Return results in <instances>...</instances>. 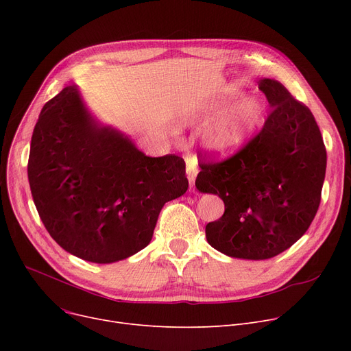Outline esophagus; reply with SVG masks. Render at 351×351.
Returning <instances> with one entry per match:
<instances>
[{"label":"esophagus","mask_w":351,"mask_h":351,"mask_svg":"<svg viewBox=\"0 0 351 351\" xmlns=\"http://www.w3.org/2000/svg\"><path fill=\"white\" fill-rule=\"evenodd\" d=\"M185 160H186V175L189 180V186L191 189H193L196 175H197V160L195 156H186Z\"/></svg>","instance_id":"esophagus-1"}]
</instances>
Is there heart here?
I'll return each instance as SVG.
<instances>
[{
    "instance_id": "obj_1",
    "label": "heart",
    "mask_w": 351,
    "mask_h": 351,
    "mask_svg": "<svg viewBox=\"0 0 351 351\" xmlns=\"http://www.w3.org/2000/svg\"><path fill=\"white\" fill-rule=\"evenodd\" d=\"M237 97L239 92H226L202 104L193 112L182 118L185 123H197L223 112L217 114V117L214 116L215 118L205 125L199 135L202 147L217 159L230 158L245 149L265 115V108L259 99L243 97L234 103Z\"/></svg>"
}]
</instances>
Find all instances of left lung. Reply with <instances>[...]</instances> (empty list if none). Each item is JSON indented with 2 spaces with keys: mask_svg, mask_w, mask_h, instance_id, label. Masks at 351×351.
Masks as SVG:
<instances>
[{
  "mask_svg": "<svg viewBox=\"0 0 351 351\" xmlns=\"http://www.w3.org/2000/svg\"><path fill=\"white\" fill-rule=\"evenodd\" d=\"M257 85L271 109L261 134L225 162H202L195 182L200 193L225 204L223 216L206 226L208 243L246 261L278 256L306 233L320 205L327 163L310 109L279 81L262 78Z\"/></svg>",
  "mask_w": 351,
  "mask_h": 351,
  "instance_id": "8db88e82",
  "label": "left lung"
}]
</instances>
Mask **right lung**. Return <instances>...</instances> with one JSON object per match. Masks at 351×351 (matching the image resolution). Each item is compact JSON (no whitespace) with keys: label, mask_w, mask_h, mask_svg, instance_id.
I'll use <instances>...</instances> for the list:
<instances>
[{"label":"right lung","mask_w":351,"mask_h":351,"mask_svg":"<svg viewBox=\"0 0 351 351\" xmlns=\"http://www.w3.org/2000/svg\"><path fill=\"white\" fill-rule=\"evenodd\" d=\"M28 180L53 241L101 265L149 245L163 205L188 191L185 160L146 156L126 134L92 115L77 85L44 105L32 132Z\"/></svg>","instance_id":"right-lung-1"}]
</instances>
